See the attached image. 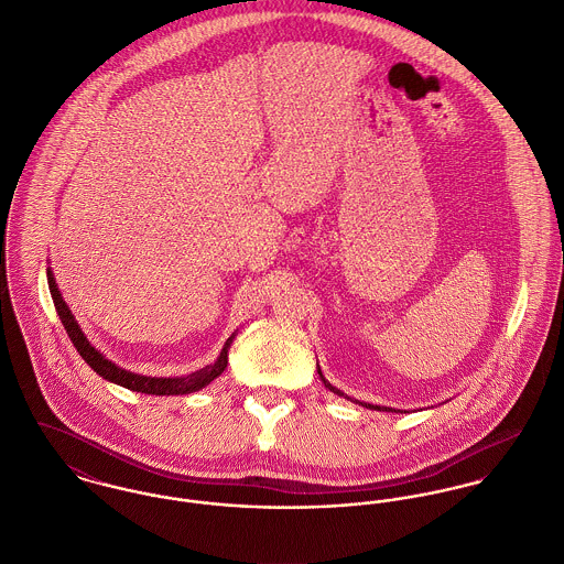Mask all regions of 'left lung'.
<instances>
[{"label": "left lung", "instance_id": "left-lung-1", "mask_svg": "<svg viewBox=\"0 0 564 564\" xmlns=\"http://www.w3.org/2000/svg\"><path fill=\"white\" fill-rule=\"evenodd\" d=\"M319 376H322L323 384H325V389H329L332 393H336V395H340V398H347L345 393H340L338 389H334L325 378H323L322 369H319ZM362 405H367V408H371V410H387V408H380V405H371V403H362ZM389 410H393V408H389Z\"/></svg>", "mask_w": 564, "mask_h": 564}]
</instances>
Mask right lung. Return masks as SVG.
<instances>
[{"label":"right lung","instance_id":"right-lung-1","mask_svg":"<svg viewBox=\"0 0 564 564\" xmlns=\"http://www.w3.org/2000/svg\"><path fill=\"white\" fill-rule=\"evenodd\" d=\"M47 284H50V293H52L56 313H58L61 322L65 325V329H67V334H69V338H72V343H74V347L78 349V354L84 358V362H86L95 373H99L104 380H108V382H115V384H119V387H123V389H130V391H137V393H145V395H186V393H195V391L204 389L206 384H210V382H213L217 376H221L224 369L228 367V347H230L235 334L228 338L226 347L221 349L219 358H217L213 365H208V367H204V369H199V371H195V373H191V376H184V378H148V376L130 373V371L117 367L115 362H110L108 358H104V356L86 340V336L82 334V329L78 327L76 319H74L72 311L67 308L65 300L61 297V291H58L56 280H54V275H52L50 269H47Z\"/></svg>","mask_w":564,"mask_h":564}]
</instances>
